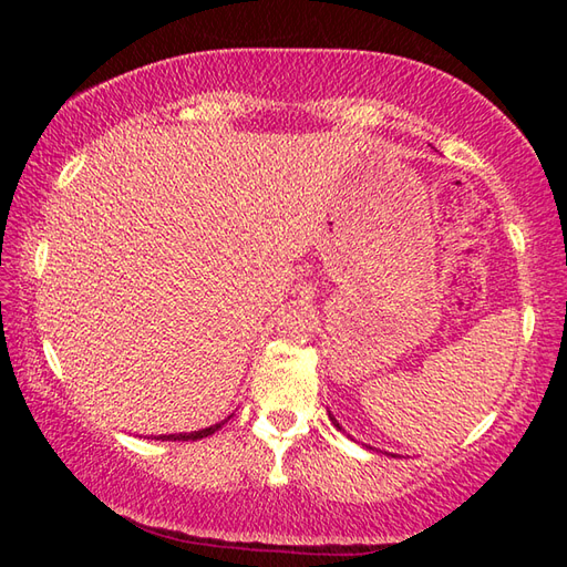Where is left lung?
I'll list each match as a JSON object with an SVG mask.
<instances>
[{"instance_id":"1","label":"left lung","mask_w":567,"mask_h":567,"mask_svg":"<svg viewBox=\"0 0 567 567\" xmlns=\"http://www.w3.org/2000/svg\"><path fill=\"white\" fill-rule=\"evenodd\" d=\"M331 421H333V426H339V421H336L333 416H331ZM339 429H341V426H339Z\"/></svg>"}]
</instances>
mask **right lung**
Here are the masks:
<instances>
[{
  "label": "right lung",
  "instance_id": "obj_1",
  "mask_svg": "<svg viewBox=\"0 0 567 567\" xmlns=\"http://www.w3.org/2000/svg\"><path fill=\"white\" fill-rule=\"evenodd\" d=\"M226 424V419L219 421V424H214L209 429H202V431H192V433H167V436H158L163 441H197V439H204V436H212L214 431H219L221 426Z\"/></svg>",
  "mask_w": 567,
  "mask_h": 567
}]
</instances>
